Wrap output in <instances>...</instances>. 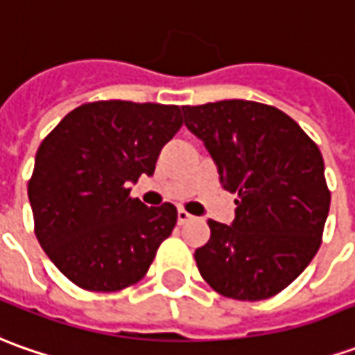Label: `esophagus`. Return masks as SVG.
<instances>
[{
  "label": "esophagus",
  "mask_w": 355,
  "mask_h": 355,
  "mask_svg": "<svg viewBox=\"0 0 355 355\" xmlns=\"http://www.w3.org/2000/svg\"><path fill=\"white\" fill-rule=\"evenodd\" d=\"M192 219V216L188 214L187 209H178L177 211V221H178V225H184V223H188Z\"/></svg>",
  "instance_id": "esophagus-1"
}]
</instances>
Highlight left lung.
<instances>
[{"instance_id": "1", "label": "left lung", "mask_w": 355, "mask_h": 355, "mask_svg": "<svg viewBox=\"0 0 355 355\" xmlns=\"http://www.w3.org/2000/svg\"><path fill=\"white\" fill-rule=\"evenodd\" d=\"M184 126L204 141L221 187L237 194L231 225L209 219L198 270L225 297L279 293L320 247L330 192L319 147L282 110L252 101L182 107Z\"/></svg>"}]
</instances>
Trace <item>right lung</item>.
<instances>
[{
	"label": "right lung",
	"instance_id": "add662e5",
	"mask_svg": "<svg viewBox=\"0 0 355 355\" xmlns=\"http://www.w3.org/2000/svg\"><path fill=\"white\" fill-rule=\"evenodd\" d=\"M175 105L98 101L71 110L36 151L28 200L40 247L89 291L136 284L177 223V208H147L130 184L151 177L182 126Z\"/></svg>",
	"mask_w": 355,
	"mask_h": 355
}]
</instances>
